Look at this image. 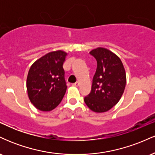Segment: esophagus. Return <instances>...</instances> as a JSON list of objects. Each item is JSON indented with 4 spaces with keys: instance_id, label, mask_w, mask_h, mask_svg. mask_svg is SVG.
Listing matches in <instances>:
<instances>
[{
    "instance_id": "1",
    "label": "esophagus",
    "mask_w": 155,
    "mask_h": 155,
    "mask_svg": "<svg viewBox=\"0 0 155 155\" xmlns=\"http://www.w3.org/2000/svg\"><path fill=\"white\" fill-rule=\"evenodd\" d=\"M73 86H74V87H79V82H76V83L73 84Z\"/></svg>"
}]
</instances>
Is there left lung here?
Wrapping results in <instances>:
<instances>
[{
	"label": "left lung",
	"mask_w": 155,
	"mask_h": 155,
	"mask_svg": "<svg viewBox=\"0 0 155 155\" xmlns=\"http://www.w3.org/2000/svg\"><path fill=\"white\" fill-rule=\"evenodd\" d=\"M97 60L91 92L84 97L88 108L96 113L109 111L120 100L126 85V73L122 60L104 47L90 51Z\"/></svg>",
	"instance_id": "obj_1"
}]
</instances>
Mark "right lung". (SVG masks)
<instances>
[{"label": "right lung", "instance_id": "1", "mask_svg": "<svg viewBox=\"0 0 155 155\" xmlns=\"http://www.w3.org/2000/svg\"><path fill=\"white\" fill-rule=\"evenodd\" d=\"M68 53L50 51L32 64L27 76L28 97L37 109L50 111L60 104L67 90L63 63Z\"/></svg>", "mask_w": 155, "mask_h": 155}]
</instances>
